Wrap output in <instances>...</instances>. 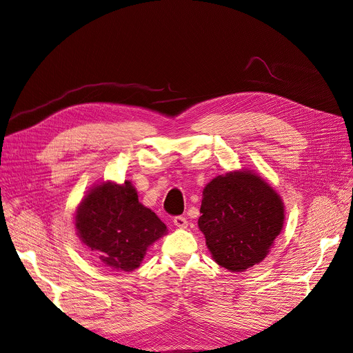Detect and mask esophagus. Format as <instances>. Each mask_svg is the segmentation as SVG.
I'll use <instances>...</instances> for the list:
<instances>
[{"instance_id":"1","label":"esophagus","mask_w":353,"mask_h":353,"mask_svg":"<svg viewBox=\"0 0 353 353\" xmlns=\"http://www.w3.org/2000/svg\"><path fill=\"white\" fill-rule=\"evenodd\" d=\"M174 225L179 229H186L188 228V221H186V218H183V216H175Z\"/></svg>"}]
</instances>
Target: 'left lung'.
<instances>
[{"instance_id": "obj_1", "label": "left lung", "mask_w": 353, "mask_h": 353, "mask_svg": "<svg viewBox=\"0 0 353 353\" xmlns=\"http://www.w3.org/2000/svg\"><path fill=\"white\" fill-rule=\"evenodd\" d=\"M198 221L219 265L245 271L265 259L284 223V203L261 176L233 171L203 189Z\"/></svg>"}]
</instances>
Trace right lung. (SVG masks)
<instances>
[{"label":"right lung","instance_id":"right-lung-1","mask_svg":"<svg viewBox=\"0 0 353 353\" xmlns=\"http://www.w3.org/2000/svg\"><path fill=\"white\" fill-rule=\"evenodd\" d=\"M77 236L113 270L140 267L147 249L167 234L158 216L139 202L131 182H101L80 202L74 216Z\"/></svg>","mask_w":353,"mask_h":353}]
</instances>
